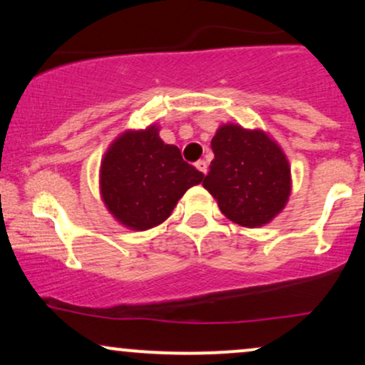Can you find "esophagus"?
<instances>
[{"mask_svg": "<svg viewBox=\"0 0 365 365\" xmlns=\"http://www.w3.org/2000/svg\"><path fill=\"white\" fill-rule=\"evenodd\" d=\"M195 165H196V169L200 170L201 174H206V173H208V164H206V160H197Z\"/></svg>", "mask_w": 365, "mask_h": 365, "instance_id": "esophagus-1", "label": "esophagus"}]
</instances>
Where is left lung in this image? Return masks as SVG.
<instances>
[{"label": "left lung", "instance_id": "8db88e82", "mask_svg": "<svg viewBox=\"0 0 365 365\" xmlns=\"http://www.w3.org/2000/svg\"><path fill=\"white\" fill-rule=\"evenodd\" d=\"M215 159L203 186L220 211L242 227H264L291 195V169L282 148L262 130L222 125L211 138Z\"/></svg>", "mask_w": 365, "mask_h": 365}]
</instances>
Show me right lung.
Returning a JSON list of instances; mask_svg holds the SVG:
<instances>
[{
  "instance_id": "add662e5",
  "label": "right lung",
  "mask_w": 365,
  "mask_h": 365,
  "mask_svg": "<svg viewBox=\"0 0 365 365\" xmlns=\"http://www.w3.org/2000/svg\"><path fill=\"white\" fill-rule=\"evenodd\" d=\"M203 178L150 125L111 143L101 160L100 190L108 211L130 230L142 232L168 220L184 192Z\"/></svg>"
}]
</instances>
